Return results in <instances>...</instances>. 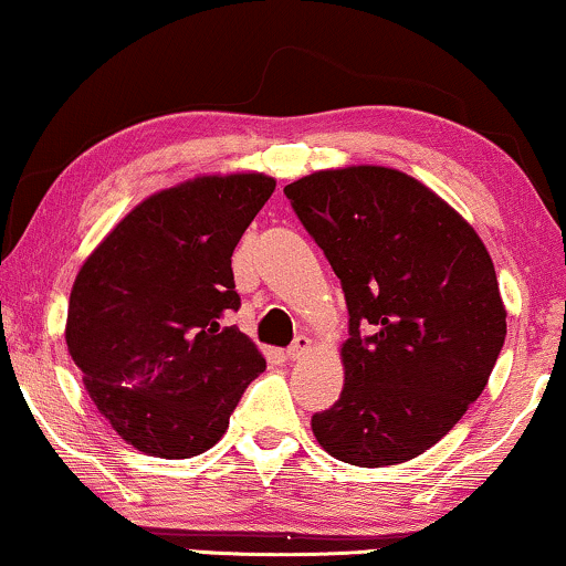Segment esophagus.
<instances>
[{
    "mask_svg": "<svg viewBox=\"0 0 566 566\" xmlns=\"http://www.w3.org/2000/svg\"><path fill=\"white\" fill-rule=\"evenodd\" d=\"M310 348H312V340H310V338H306V336H296L294 344H291L289 348H285V357H289L291 361H294V359H302L304 354L310 352Z\"/></svg>",
    "mask_w": 566,
    "mask_h": 566,
    "instance_id": "obj_1",
    "label": "esophagus"
}]
</instances>
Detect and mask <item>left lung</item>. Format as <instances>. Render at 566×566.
<instances>
[{
	"label": "left lung",
	"mask_w": 566,
	"mask_h": 566,
	"mask_svg": "<svg viewBox=\"0 0 566 566\" xmlns=\"http://www.w3.org/2000/svg\"><path fill=\"white\" fill-rule=\"evenodd\" d=\"M283 193L348 306L344 390L312 432L346 464L409 462L462 420L504 346L491 254L457 209L390 167L319 170Z\"/></svg>",
	"instance_id": "8db88e82"
}]
</instances>
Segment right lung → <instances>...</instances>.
<instances>
[{"label": "right lung", "mask_w": 566, "mask_h": 566, "mask_svg": "<svg viewBox=\"0 0 566 566\" xmlns=\"http://www.w3.org/2000/svg\"><path fill=\"white\" fill-rule=\"evenodd\" d=\"M275 191L262 172L197 176L130 209L75 275L65 340L91 401L134 449L188 459L228 430L264 373L239 327L233 256Z\"/></svg>", "instance_id": "1"}]
</instances>
